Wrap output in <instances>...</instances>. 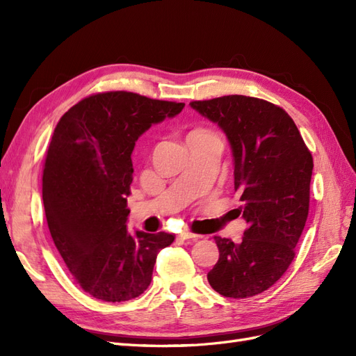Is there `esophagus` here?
Listing matches in <instances>:
<instances>
[{"instance_id":"34e87169","label":"esophagus","mask_w":356,"mask_h":356,"mask_svg":"<svg viewBox=\"0 0 356 356\" xmlns=\"http://www.w3.org/2000/svg\"><path fill=\"white\" fill-rule=\"evenodd\" d=\"M179 238H181V239L196 241L197 238H200V236H199V234H195V233H190V232H181V233H179Z\"/></svg>"}]
</instances>
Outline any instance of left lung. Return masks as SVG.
I'll return each instance as SVG.
<instances>
[{
    "label": "left lung",
    "mask_w": 356,
    "mask_h": 356,
    "mask_svg": "<svg viewBox=\"0 0 356 356\" xmlns=\"http://www.w3.org/2000/svg\"><path fill=\"white\" fill-rule=\"evenodd\" d=\"M190 106L227 136L248 224L241 243L215 236L220 258L208 281L224 297L257 296L294 260L309 213L314 159L293 118L270 102L229 95Z\"/></svg>",
    "instance_id": "left-lung-1"
}]
</instances>
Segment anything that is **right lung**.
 Masks as SVG:
<instances>
[{
  "instance_id": "1",
  "label": "right lung",
  "mask_w": 356,
  "mask_h": 356,
  "mask_svg": "<svg viewBox=\"0 0 356 356\" xmlns=\"http://www.w3.org/2000/svg\"><path fill=\"white\" fill-rule=\"evenodd\" d=\"M186 104L132 92L92 95L62 115L42 172L49 230L79 285L104 301L141 296L174 236L127 230L135 143Z\"/></svg>"
}]
</instances>
